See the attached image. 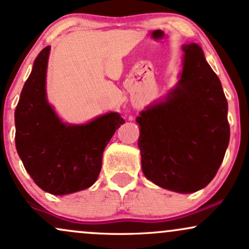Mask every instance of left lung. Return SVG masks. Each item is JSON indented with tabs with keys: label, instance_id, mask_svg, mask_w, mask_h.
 Segmentation results:
<instances>
[{
	"label": "left lung",
	"instance_id": "1",
	"mask_svg": "<svg viewBox=\"0 0 249 249\" xmlns=\"http://www.w3.org/2000/svg\"><path fill=\"white\" fill-rule=\"evenodd\" d=\"M179 81L136 122L145 177L165 190L193 193L218 172L230 142L228 104L219 77L196 43L182 45Z\"/></svg>",
	"mask_w": 249,
	"mask_h": 249
}]
</instances>
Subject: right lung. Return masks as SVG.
Instances as JSON below:
<instances>
[{"label":"right lung","instance_id":"obj_1","mask_svg":"<svg viewBox=\"0 0 249 249\" xmlns=\"http://www.w3.org/2000/svg\"><path fill=\"white\" fill-rule=\"evenodd\" d=\"M50 47L34 62L15 110V144L35 184L53 196L92 186L102 168L104 148L125 121L108 112L87 124L63 123L47 99Z\"/></svg>","mask_w":249,"mask_h":249}]
</instances>
